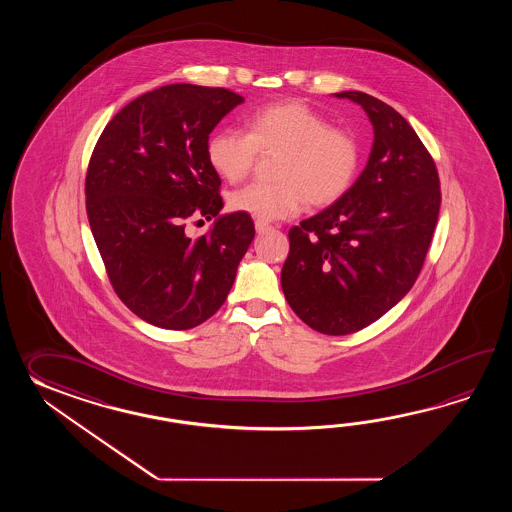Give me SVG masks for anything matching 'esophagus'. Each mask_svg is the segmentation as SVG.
<instances>
[{
	"mask_svg": "<svg viewBox=\"0 0 512 512\" xmlns=\"http://www.w3.org/2000/svg\"><path fill=\"white\" fill-rule=\"evenodd\" d=\"M254 227H256V232H258V234H265V232H269V230L274 229L272 225L265 223V221H256V223H254Z\"/></svg>",
	"mask_w": 512,
	"mask_h": 512,
	"instance_id": "34e87169",
	"label": "esophagus"
}]
</instances>
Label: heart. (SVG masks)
I'll list each match as a JSON object with an SVG mask.
<instances>
[{"label": "heart", "mask_w": 512, "mask_h": 512, "mask_svg": "<svg viewBox=\"0 0 512 512\" xmlns=\"http://www.w3.org/2000/svg\"><path fill=\"white\" fill-rule=\"evenodd\" d=\"M260 152H282L278 183H251L229 199L232 210L258 221L293 218L305 201L333 205L359 174L357 137L300 100L263 106L247 119V131L227 128L208 139V163L229 183L251 174Z\"/></svg>", "instance_id": "obj_1"}]
</instances>
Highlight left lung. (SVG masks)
Here are the masks:
<instances>
[{"instance_id":"1","label":"left lung","mask_w":512,"mask_h":512,"mask_svg":"<svg viewBox=\"0 0 512 512\" xmlns=\"http://www.w3.org/2000/svg\"><path fill=\"white\" fill-rule=\"evenodd\" d=\"M373 124L370 159L331 207L289 230L285 300L324 335H349L379 320L412 289L434 236L441 188L434 159L401 113L362 91Z\"/></svg>"}]
</instances>
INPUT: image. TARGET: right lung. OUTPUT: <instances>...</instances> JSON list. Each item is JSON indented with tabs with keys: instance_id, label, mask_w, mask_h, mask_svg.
<instances>
[{
	"instance_id": "right-lung-1",
	"label": "right lung",
	"mask_w": 512,
	"mask_h": 512,
	"mask_svg": "<svg viewBox=\"0 0 512 512\" xmlns=\"http://www.w3.org/2000/svg\"><path fill=\"white\" fill-rule=\"evenodd\" d=\"M243 97L225 87L170 84L109 120L91 153L86 210L109 282L131 313L163 329H192L227 300L254 240L251 216L223 208L208 135ZM216 217L196 241L194 218Z\"/></svg>"
}]
</instances>
